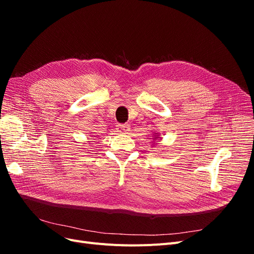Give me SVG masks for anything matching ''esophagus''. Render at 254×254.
<instances>
[{"mask_svg":"<svg viewBox=\"0 0 254 254\" xmlns=\"http://www.w3.org/2000/svg\"><path fill=\"white\" fill-rule=\"evenodd\" d=\"M117 130H118L119 133L125 134V133H128L130 128H129V125H127V124H120V125H118Z\"/></svg>","mask_w":254,"mask_h":254,"instance_id":"1","label":"esophagus"}]
</instances>
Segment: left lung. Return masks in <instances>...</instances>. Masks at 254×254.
Returning a JSON list of instances; mask_svg holds the SVG:
<instances>
[{
	"label": "left lung",
	"instance_id": "8db88e82",
	"mask_svg": "<svg viewBox=\"0 0 254 254\" xmlns=\"http://www.w3.org/2000/svg\"><path fill=\"white\" fill-rule=\"evenodd\" d=\"M153 141H152V146H155L156 145V142H159L160 140H161V136L158 134V133H155V132H153Z\"/></svg>",
	"mask_w": 254,
	"mask_h": 254
}]
</instances>
